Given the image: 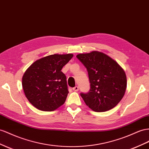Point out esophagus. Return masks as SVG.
<instances>
[{
  "instance_id": "esophagus-1",
  "label": "esophagus",
  "mask_w": 149,
  "mask_h": 149,
  "mask_svg": "<svg viewBox=\"0 0 149 149\" xmlns=\"http://www.w3.org/2000/svg\"><path fill=\"white\" fill-rule=\"evenodd\" d=\"M73 91H78L79 90V87H78V86H74V87L73 88Z\"/></svg>"
}]
</instances>
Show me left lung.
<instances>
[{
	"instance_id": "left-lung-1",
	"label": "left lung",
	"mask_w": 149,
	"mask_h": 149,
	"mask_svg": "<svg viewBox=\"0 0 149 149\" xmlns=\"http://www.w3.org/2000/svg\"><path fill=\"white\" fill-rule=\"evenodd\" d=\"M86 68L90 83L88 93L80 95L87 106L96 112L114 108L122 99L127 88V77L118 64L98 51L76 56Z\"/></svg>"
}]
</instances>
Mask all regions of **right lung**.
Instances as JSON below:
<instances>
[{
	"label": "right lung",
	"mask_w": 149,
	"mask_h": 149,
	"mask_svg": "<svg viewBox=\"0 0 149 149\" xmlns=\"http://www.w3.org/2000/svg\"><path fill=\"white\" fill-rule=\"evenodd\" d=\"M73 54H53L36 61L22 77L29 102L39 110L51 111L65 103L68 93L66 77L61 71Z\"/></svg>",
	"instance_id": "add662e5"
}]
</instances>
